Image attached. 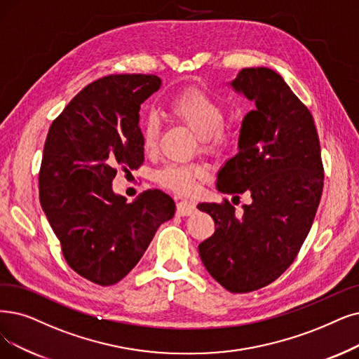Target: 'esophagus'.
I'll list each match as a JSON object with an SVG mask.
<instances>
[{
	"label": "esophagus",
	"mask_w": 359,
	"mask_h": 359,
	"mask_svg": "<svg viewBox=\"0 0 359 359\" xmlns=\"http://www.w3.org/2000/svg\"><path fill=\"white\" fill-rule=\"evenodd\" d=\"M196 212V205L189 200H181L177 203V215L178 217H190L191 213Z\"/></svg>",
	"instance_id": "34e87169"
}]
</instances>
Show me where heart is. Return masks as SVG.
<instances>
[{"mask_svg":"<svg viewBox=\"0 0 359 359\" xmlns=\"http://www.w3.org/2000/svg\"><path fill=\"white\" fill-rule=\"evenodd\" d=\"M172 118L189 126L198 137L202 150L219 154L233 142L231 130L224 123V104L200 88H187L172 95L166 103ZM159 138V122L153 116L141 125L142 147L151 151ZM206 178L205 166L198 163H166L154 172V181L177 194H191L197 184Z\"/></svg>","mask_w":359,"mask_h":359,"instance_id":"heart-1","label":"heart"}]
</instances>
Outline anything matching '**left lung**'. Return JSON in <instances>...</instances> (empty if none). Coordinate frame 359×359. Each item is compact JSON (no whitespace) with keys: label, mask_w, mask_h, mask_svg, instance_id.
I'll return each instance as SVG.
<instances>
[{"label":"left lung","mask_w":359,"mask_h":359,"mask_svg":"<svg viewBox=\"0 0 359 359\" xmlns=\"http://www.w3.org/2000/svg\"><path fill=\"white\" fill-rule=\"evenodd\" d=\"M255 102L241 123L238 153L219 170L217 189L249 193L243 215L224 198L197 208L215 221L198 255L224 289L249 293L287 269L312 226L324 184L313 118L284 79L268 67L241 69L231 82Z\"/></svg>","instance_id":"obj_1"}]
</instances>
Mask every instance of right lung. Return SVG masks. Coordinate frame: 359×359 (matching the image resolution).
I'll return each mask as SVG.
<instances>
[{
	"label": "right lung",
	"mask_w": 359,
	"mask_h": 359,
	"mask_svg": "<svg viewBox=\"0 0 359 359\" xmlns=\"http://www.w3.org/2000/svg\"><path fill=\"white\" fill-rule=\"evenodd\" d=\"M161 82L142 74L100 78L53 121L46 140L38 178L42 210L67 265L98 285L121 281L175 213L174 200L161 190L133 203L111 190L119 168L144 162L138 111Z\"/></svg>",
	"instance_id": "right-lung-1"
}]
</instances>
